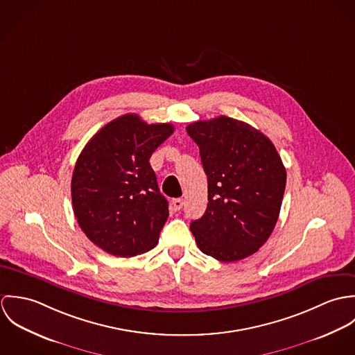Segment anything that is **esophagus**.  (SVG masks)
I'll return each mask as SVG.
<instances>
[{
	"instance_id": "esophagus-1",
	"label": "esophagus",
	"mask_w": 355,
	"mask_h": 355,
	"mask_svg": "<svg viewBox=\"0 0 355 355\" xmlns=\"http://www.w3.org/2000/svg\"><path fill=\"white\" fill-rule=\"evenodd\" d=\"M183 203H184V201H183L182 198H176V200H173V201H172V207H173V210H175V211H179V210L183 207Z\"/></svg>"
}]
</instances>
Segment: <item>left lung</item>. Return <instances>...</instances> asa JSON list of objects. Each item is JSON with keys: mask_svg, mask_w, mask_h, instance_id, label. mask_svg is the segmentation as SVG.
Listing matches in <instances>:
<instances>
[{"mask_svg": "<svg viewBox=\"0 0 355 355\" xmlns=\"http://www.w3.org/2000/svg\"><path fill=\"white\" fill-rule=\"evenodd\" d=\"M207 176V207L190 230L206 255L223 262L258 252L270 236L286 190V168L269 138L227 116L187 125Z\"/></svg>", "mask_w": 355, "mask_h": 355, "instance_id": "1", "label": "left lung"}]
</instances>
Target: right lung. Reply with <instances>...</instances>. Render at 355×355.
Returning a JSON list of instances; mask_svg holds the SVG:
<instances>
[{
	"instance_id": "1",
	"label": "right lung",
	"mask_w": 355,
	"mask_h": 355,
	"mask_svg": "<svg viewBox=\"0 0 355 355\" xmlns=\"http://www.w3.org/2000/svg\"><path fill=\"white\" fill-rule=\"evenodd\" d=\"M172 124L120 116L87 142L71 182L72 206L86 236L106 253L134 257L152 250L169 216L150 166Z\"/></svg>"
}]
</instances>
